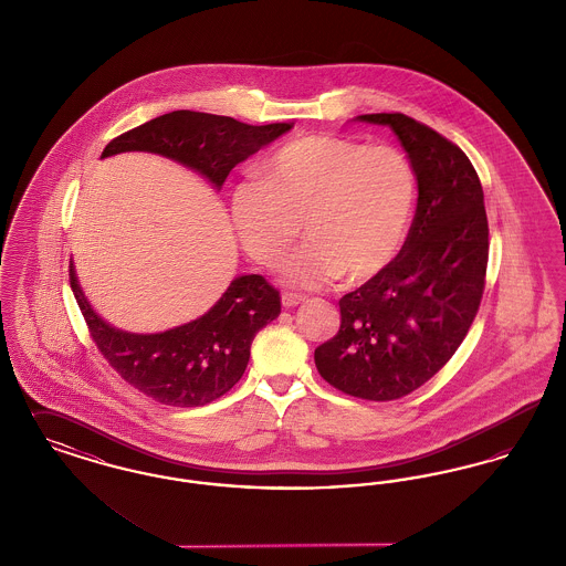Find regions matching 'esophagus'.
<instances>
[{
	"label": "esophagus",
	"instance_id": "1",
	"mask_svg": "<svg viewBox=\"0 0 566 566\" xmlns=\"http://www.w3.org/2000/svg\"><path fill=\"white\" fill-rule=\"evenodd\" d=\"M303 301H305V296L293 295V293H284V295H282V305H284L286 310H291V307L301 305Z\"/></svg>",
	"mask_w": 566,
	"mask_h": 566
}]
</instances>
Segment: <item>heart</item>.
Returning a JSON list of instances; mask_svg holds the SVG:
<instances>
[{
	"mask_svg": "<svg viewBox=\"0 0 566 566\" xmlns=\"http://www.w3.org/2000/svg\"><path fill=\"white\" fill-rule=\"evenodd\" d=\"M261 180H243L229 201L243 252L273 268L307 235L284 265L295 289H321L342 273L367 282L403 245L418 185L411 163L390 146L335 135L284 144L261 163Z\"/></svg>",
	"mask_w": 566,
	"mask_h": 566,
	"instance_id": "obj_1",
	"label": "heart"
}]
</instances>
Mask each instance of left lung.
Masks as SVG:
<instances>
[{"mask_svg": "<svg viewBox=\"0 0 566 566\" xmlns=\"http://www.w3.org/2000/svg\"><path fill=\"white\" fill-rule=\"evenodd\" d=\"M354 120L390 127L413 167L418 206L397 259L339 298V333L314 352L337 390L392 401L429 381L458 350L484 293L488 218L469 157L405 114Z\"/></svg>", "mask_w": 566, "mask_h": 566, "instance_id": "8db88e82", "label": "left lung"}]
</instances>
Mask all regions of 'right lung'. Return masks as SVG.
I'll list each match as a JSON object with an SVG mask.
<instances>
[{
	"instance_id": "1",
	"label": "right lung",
	"mask_w": 566,
	"mask_h": 566,
	"mask_svg": "<svg viewBox=\"0 0 566 566\" xmlns=\"http://www.w3.org/2000/svg\"><path fill=\"white\" fill-rule=\"evenodd\" d=\"M293 125L252 127L231 116L178 109L112 139L102 159L120 153H155L203 176L216 190L229 171ZM70 284L97 348L139 392L174 407L212 403L229 392L250 360L256 333L280 316V293L256 273L238 275L214 305L161 333H132L104 321L82 291L74 263Z\"/></svg>"
}]
</instances>
